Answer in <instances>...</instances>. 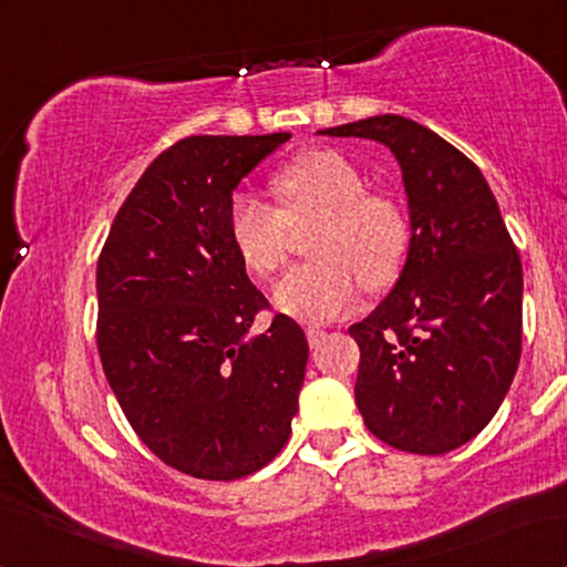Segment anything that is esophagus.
<instances>
[{
	"label": "esophagus",
	"instance_id": "obj_1",
	"mask_svg": "<svg viewBox=\"0 0 567 567\" xmlns=\"http://www.w3.org/2000/svg\"><path fill=\"white\" fill-rule=\"evenodd\" d=\"M305 332H307V340H309V346H312V348H317L324 340V330L320 328V324H309Z\"/></svg>",
	"mask_w": 567,
	"mask_h": 567
}]
</instances>
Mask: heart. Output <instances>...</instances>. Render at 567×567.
<instances>
[{
	"instance_id": "obj_1",
	"label": "heart",
	"mask_w": 567,
	"mask_h": 567,
	"mask_svg": "<svg viewBox=\"0 0 567 567\" xmlns=\"http://www.w3.org/2000/svg\"><path fill=\"white\" fill-rule=\"evenodd\" d=\"M281 206L250 188L231 193L229 237L245 266L262 278L276 276L291 250V227L320 219L309 239L312 262L293 268L276 286L286 315L324 322L359 305L363 284L384 289L398 278L408 250V216L390 193L367 188L351 159L315 150L276 177Z\"/></svg>"
}]
</instances>
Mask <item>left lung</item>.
Segmentation results:
<instances>
[{"label": "left lung", "instance_id": "1", "mask_svg": "<svg viewBox=\"0 0 567 567\" xmlns=\"http://www.w3.org/2000/svg\"><path fill=\"white\" fill-rule=\"evenodd\" d=\"M322 134L390 146L413 229L394 289L348 328L361 351L355 405L400 452H452L491 423L514 382L522 258L475 162L431 128L374 115Z\"/></svg>", "mask_w": 567, "mask_h": 567}]
</instances>
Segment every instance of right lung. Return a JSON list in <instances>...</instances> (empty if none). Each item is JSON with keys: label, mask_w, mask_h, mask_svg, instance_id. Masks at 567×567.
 I'll list each match as a JSON object with an SVG mask.
<instances>
[{"label": "right lung", "mask_w": 567, "mask_h": 567, "mask_svg": "<svg viewBox=\"0 0 567 567\" xmlns=\"http://www.w3.org/2000/svg\"><path fill=\"white\" fill-rule=\"evenodd\" d=\"M291 134L188 136L138 177L97 258V351L136 436L198 480L252 475L281 452L309 346L270 309L229 237L231 190Z\"/></svg>", "instance_id": "obj_1"}]
</instances>
